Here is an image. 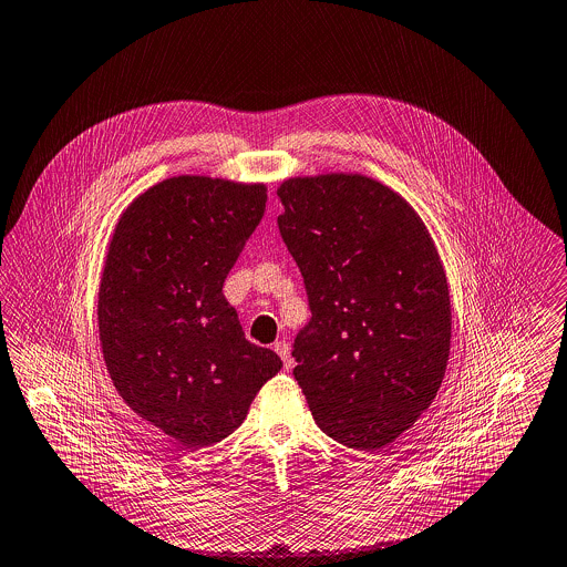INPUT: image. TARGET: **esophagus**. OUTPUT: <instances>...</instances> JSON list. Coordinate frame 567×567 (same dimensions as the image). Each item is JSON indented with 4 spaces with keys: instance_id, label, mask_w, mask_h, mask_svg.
<instances>
[{
    "instance_id": "esophagus-1",
    "label": "esophagus",
    "mask_w": 567,
    "mask_h": 567,
    "mask_svg": "<svg viewBox=\"0 0 567 567\" xmlns=\"http://www.w3.org/2000/svg\"><path fill=\"white\" fill-rule=\"evenodd\" d=\"M274 351L282 358L285 369H289V367H291V347H289V342H287V340H278V342L274 344Z\"/></svg>"
}]
</instances>
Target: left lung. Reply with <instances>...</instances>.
<instances>
[{
	"mask_svg": "<svg viewBox=\"0 0 567 567\" xmlns=\"http://www.w3.org/2000/svg\"><path fill=\"white\" fill-rule=\"evenodd\" d=\"M276 194L311 307L293 375L329 437L378 451L417 422L446 373L453 313L440 251L411 203L371 176H293Z\"/></svg>",
	"mask_w": 567,
	"mask_h": 567,
	"instance_id": "1",
	"label": "left lung"
}]
</instances>
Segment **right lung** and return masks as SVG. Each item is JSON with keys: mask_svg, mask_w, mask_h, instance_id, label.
Here are the masks:
<instances>
[{"mask_svg": "<svg viewBox=\"0 0 567 567\" xmlns=\"http://www.w3.org/2000/svg\"><path fill=\"white\" fill-rule=\"evenodd\" d=\"M265 203V183L181 174L138 194L110 238L96 307L110 380L185 449L234 433L282 367L223 296Z\"/></svg>", "mask_w": 567, "mask_h": 567, "instance_id": "obj_1", "label": "right lung"}]
</instances>
